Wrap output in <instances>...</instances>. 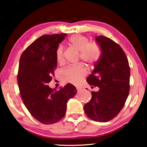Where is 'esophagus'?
I'll list each match as a JSON object with an SVG mask.
<instances>
[{
    "label": "esophagus",
    "mask_w": 147,
    "mask_h": 147,
    "mask_svg": "<svg viewBox=\"0 0 147 147\" xmlns=\"http://www.w3.org/2000/svg\"><path fill=\"white\" fill-rule=\"evenodd\" d=\"M76 89H77V90H78V92H80V90H81V89L82 88H80V87H78V86H77V87H76Z\"/></svg>",
    "instance_id": "esophagus-1"
}]
</instances>
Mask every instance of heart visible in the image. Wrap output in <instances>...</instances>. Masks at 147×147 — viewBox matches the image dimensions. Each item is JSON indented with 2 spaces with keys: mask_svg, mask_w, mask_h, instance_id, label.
<instances>
[{
  "mask_svg": "<svg viewBox=\"0 0 147 147\" xmlns=\"http://www.w3.org/2000/svg\"><path fill=\"white\" fill-rule=\"evenodd\" d=\"M89 40L86 36L74 35L69 39V43L72 47L80 52V58L88 65H92L99 59L100 49L95 42L88 43ZM56 59L58 63L63 61V50L62 46H59L56 50ZM87 74L86 67L83 65L68 67L61 72L62 79L67 83L77 84L81 82L82 78Z\"/></svg>",
  "mask_w": 147,
  "mask_h": 147,
  "instance_id": "b5f03b06",
  "label": "heart"
}]
</instances>
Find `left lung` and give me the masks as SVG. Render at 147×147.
<instances>
[{
	"label": "left lung",
	"instance_id": "obj_1",
	"mask_svg": "<svg viewBox=\"0 0 147 147\" xmlns=\"http://www.w3.org/2000/svg\"><path fill=\"white\" fill-rule=\"evenodd\" d=\"M95 39L101 54L86 81L100 89L92 92L91 100L84 109L90 119L106 122L124 107L129 94L130 70L127 57L118 44L102 35Z\"/></svg>",
	"mask_w": 147,
	"mask_h": 147
}]
</instances>
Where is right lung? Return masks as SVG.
Listing matches in <instances>:
<instances>
[{"mask_svg":"<svg viewBox=\"0 0 147 147\" xmlns=\"http://www.w3.org/2000/svg\"><path fill=\"white\" fill-rule=\"evenodd\" d=\"M65 33L45 35L32 43L21 54L18 71V84L26 108L38 121L53 124L65 115L67 101L77 93L67 84L59 90L47 84L56 69V50Z\"/></svg>","mask_w":147,"mask_h":147,"instance_id":"add662e5","label":"right lung"}]
</instances>
